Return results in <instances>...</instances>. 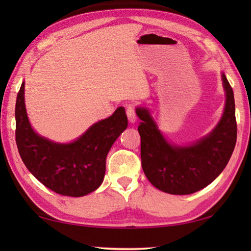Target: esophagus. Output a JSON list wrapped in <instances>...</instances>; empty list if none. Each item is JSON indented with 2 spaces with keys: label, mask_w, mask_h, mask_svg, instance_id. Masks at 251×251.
I'll return each mask as SVG.
<instances>
[{
  "label": "esophagus",
  "mask_w": 251,
  "mask_h": 251,
  "mask_svg": "<svg viewBox=\"0 0 251 251\" xmlns=\"http://www.w3.org/2000/svg\"><path fill=\"white\" fill-rule=\"evenodd\" d=\"M126 115H127V118H128V121L131 123V124H134V123L136 122V120H137V117H136V113H135V108L134 106H128L126 109Z\"/></svg>",
  "instance_id": "1"
}]
</instances>
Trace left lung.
I'll use <instances>...</instances> for the list:
<instances>
[{"instance_id": "left-lung-1", "label": "left lung", "mask_w": 251, "mask_h": 251, "mask_svg": "<svg viewBox=\"0 0 251 251\" xmlns=\"http://www.w3.org/2000/svg\"><path fill=\"white\" fill-rule=\"evenodd\" d=\"M226 103L223 116L209 134L196 143L178 146L158 129L150 109L137 107L141 120L142 167L147 179L161 192L189 195L217 178L230 159L237 141L235 99L226 75L222 74Z\"/></svg>"}]
</instances>
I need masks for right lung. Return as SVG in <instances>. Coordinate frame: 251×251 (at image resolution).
Here are the masks:
<instances>
[{"label": "right lung", "mask_w": 251, "mask_h": 251, "mask_svg": "<svg viewBox=\"0 0 251 251\" xmlns=\"http://www.w3.org/2000/svg\"><path fill=\"white\" fill-rule=\"evenodd\" d=\"M23 82L16 97L15 139L21 158L32 175L63 196L82 197L103 182L106 157L128 122L124 107L93 124L74 142L61 144L42 137L29 124Z\"/></svg>", "instance_id": "1"}]
</instances>
